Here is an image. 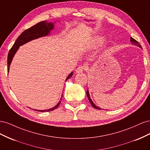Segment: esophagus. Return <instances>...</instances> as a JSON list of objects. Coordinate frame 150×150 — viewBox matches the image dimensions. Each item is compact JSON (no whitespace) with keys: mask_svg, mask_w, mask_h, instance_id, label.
Here are the masks:
<instances>
[{"mask_svg":"<svg viewBox=\"0 0 150 150\" xmlns=\"http://www.w3.org/2000/svg\"><path fill=\"white\" fill-rule=\"evenodd\" d=\"M87 69H88V67L86 66H80L77 68L76 72H78V73H79V72H83V71H85Z\"/></svg>","mask_w":150,"mask_h":150,"instance_id":"34e87169","label":"esophagus"}]
</instances>
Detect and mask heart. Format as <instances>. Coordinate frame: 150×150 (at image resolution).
Segmentation results:
<instances>
[{
    "mask_svg": "<svg viewBox=\"0 0 150 150\" xmlns=\"http://www.w3.org/2000/svg\"><path fill=\"white\" fill-rule=\"evenodd\" d=\"M104 41V38H98L97 39H94L93 41L92 45L93 46H98L99 44H101Z\"/></svg>",
    "mask_w": 150,
    "mask_h": 150,
    "instance_id": "1",
    "label": "heart"
}]
</instances>
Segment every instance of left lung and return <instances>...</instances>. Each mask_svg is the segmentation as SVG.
<instances>
[{
    "label": "left lung",
    "instance_id": "obj_1",
    "mask_svg": "<svg viewBox=\"0 0 150 150\" xmlns=\"http://www.w3.org/2000/svg\"><path fill=\"white\" fill-rule=\"evenodd\" d=\"M130 40H131V42H132V44H134V45H136V46H139V47L142 48V46H141L140 44H139V42L137 41V40H135L134 39H133V38H131V37ZM86 94H87V96H88V99H89V101L90 103L91 104L92 106H93V108H94L98 109V110H101V109L100 108H98V106H96V105H95V104L93 103V102L92 101L91 99V98H90V96H89V91H88V90L87 91V92H86Z\"/></svg>",
    "mask_w": 150,
    "mask_h": 150
}]
</instances>
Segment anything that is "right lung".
<instances>
[{"instance_id":"right-lung-1","label":"right lung","mask_w":150,"mask_h":150,"mask_svg":"<svg viewBox=\"0 0 150 150\" xmlns=\"http://www.w3.org/2000/svg\"><path fill=\"white\" fill-rule=\"evenodd\" d=\"M53 28H54L53 24L48 23V22H46V21H44L40 22L39 23L36 24L35 25L32 26L31 28L24 30L16 39L15 43L13 44L12 47L10 49L9 52H8V56H7L8 72V71H9V67H10L11 61L12 60V58L13 56H14L16 51H17V49H19V46L25 44L26 42L30 41L31 40L35 39L37 38L42 37V36L47 35L49 33L50 30L53 29ZM72 76V72H71V73L67 76V78H66V81L69 78H70ZM62 96L61 98V101L62 99ZM61 101L57 103L56 106L53 107L52 108L49 109V110H35V111H42V112H44V111L47 112V111H52L54 110H55V109H56L57 108H58V106L60 105Z\"/></svg>"}]
</instances>
